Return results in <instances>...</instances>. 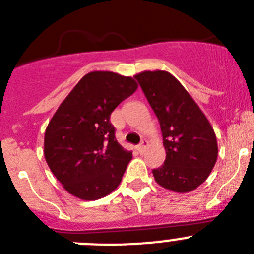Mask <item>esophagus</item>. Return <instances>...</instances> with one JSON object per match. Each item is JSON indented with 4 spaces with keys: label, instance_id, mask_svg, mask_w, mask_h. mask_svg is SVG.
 <instances>
[{
    "label": "esophagus",
    "instance_id": "34e87169",
    "mask_svg": "<svg viewBox=\"0 0 254 254\" xmlns=\"http://www.w3.org/2000/svg\"><path fill=\"white\" fill-rule=\"evenodd\" d=\"M146 146H147L146 141H141V142L137 145V151L138 152H143V151H145V149H146Z\"/></svg>",
    "mask_w": 254,
    "mask_h": 254
}]
</instances>
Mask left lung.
Segmentation results:
<instances>
[{
    "mask_svg": "<svg viewBox=\"0 0 254 254\" xmlns=\"http://www.w3.org/2000/svg\"><path fill=\"white\" fill-rule=\"evenodd\" d=\"M160 123L165 161L152 170L161 187L185 193L202 185L217 159L215 132L174 76L145 71L134 76Z\"/></svg>",
    "mask_w": 254,
    "mask_h": 254,
    "instance_id": "left-lung-1",
    "label": "left lung"
}]
</instances>
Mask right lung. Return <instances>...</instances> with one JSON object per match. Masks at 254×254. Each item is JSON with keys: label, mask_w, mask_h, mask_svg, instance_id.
Returning a JSON list of instances; mask_svg holds the SVG:
<instances>
[{"label": "right lung", "mask_w": 254, "mask_h": 254, "mask_svg": "<svg viewBox=\"0 0 254 254\" xmlns=\"http://www.w3.org/2000/svg\"><path fill=\"white\" fill-rule=\"evenodd\" d=\"M136 89L132 77L94 71L60 105L46 129L44 156L67 192L91 201L118 187L132 151L116 140L111 114Z\"/></svg>", "instance_id": "obj_1"}]
</instances>
